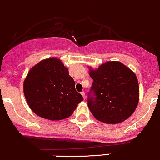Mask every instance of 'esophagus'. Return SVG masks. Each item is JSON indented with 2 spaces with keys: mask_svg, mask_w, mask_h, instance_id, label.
Instances as JSON below:
<instances>
[{
  "mask_svg": "<svg viewBox=\"0 0 160 160\" xmlns=\"http://www.w3.org/2000/svg\"><path fill=\"white\" fill-rule=\"evenodd\" d=\"M81 95H82V96H83V99H86V95H85V92H81Z\"/></svg>",
  "mask_w": 160,
  "mask_h": 160,
  "instance_id": "esophagus-1",
  "label": "esophagus"
}]
</instances>
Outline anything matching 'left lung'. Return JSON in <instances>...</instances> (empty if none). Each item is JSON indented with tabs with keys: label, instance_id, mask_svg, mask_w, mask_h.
<instances>
[{
	"label": "left lung",
	"instance_id": "8db88e82",
	"mask_svg": "<svg viewBox=\"0 0 160 160\" xmlns=\"http://www.w3.org/2000/svg\"><path fill=\"white\" fill-rule=\"evenodd\" d=\"M89 68L93 80L90 91L95 97L89 96L88 107L95 118L108 124L128 118L139 102L136 74L119 61H107L96 69Z\"/></svg>",
	"mask_w": 160,
	"mask_h": 160
}]
</instances>
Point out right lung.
I'll use <instances>...</instances> for the list:
<instances>
[{
	"instance_id": "1",
	"label": "right lung",
	"mask_w": 160,
	"mask_h": 160,
	"mask_svg": "<svg viewBox=\"0 0 160 160\" xmlns=\"http://www.w3.org/2000/svg\"><path fill=\"white\" fill-rule=\"evenodd\" d=\"M23 92L32 111L51 121L70 117L83 100L68 68L55 57L44 59L29 70Z\"/></svg>"
}]
</instances>
